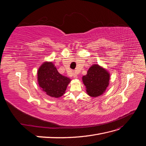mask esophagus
I'll list each match as a JSON object with an SVG mask.
<instances>
[{
	"label": "esophagus",
	"instance_id": "1",
	"mask_svg": "<svg viewBox=\"0 0 146 146\" xmlns=\"http://www.w3.org/2000/svg\"><path fill=\"white\" fill-rule=\"evenodd\" d=\"M72 76H73V77H74V78H77V73H76V72H73V73H72Z\"/></svg>",
	"mask_w": 146,
	"mask_h": 146
}]
</instances>
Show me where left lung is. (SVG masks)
<instances>
[{
  "label": "left lung",
  "instance_id": "8db88e82",
  "mask_svg": "<svg viewBox=\"0 0 146 146\" xmlns=\"http://www.w3.org/2000/svg\"><path fill=\"white\" fill-rule=\"evenodd\" d=\"M110 73L99 64H93L88 69L87 74L82 77L88 95L96 98L103 94L109 85Z\"/></svg>",
  "mask_w": 146,
  "mask_h": 146
}]
</instances>
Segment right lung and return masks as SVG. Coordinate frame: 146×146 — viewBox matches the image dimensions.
I'll list each match as a JSON object with an SVG mask.
<instances>
[{
    "mask_svg": "<svg viewBox=\"0 0 146 146\" xmlns=\"http://www.w3.org/2000/svg\"><path fill=\"white\" fill-rule=\"evenodd\" d=\"M37 74L39 87L51 98H58L62 96L71 81L69 78L60 74L50 61L44 62L39 68Z\"/></svg>",
    "mask_w": 146,
    "mask_h": 146,
    "instance_id": "add662e5",
    "label": "right lung"
}]
</instances>
